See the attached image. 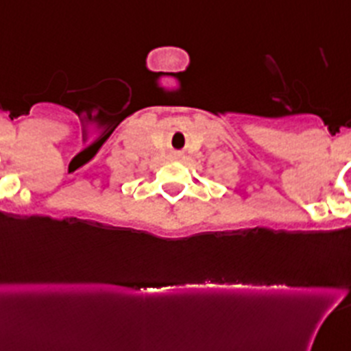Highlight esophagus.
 <instances>
[{
    "instance_id": "1",
    "label": "esophagus",
    "mask_w": 351,
    "mask_h": 351,
    "mask_svg": "<svg viewBox=\"0 0 351 351\" xmlns=\"http://www.w3.org/2000/svg\"><path fill=\"white\" fill-rule=\"evenodd\" d=\"M182 156V153H173V158H180Z\"/></svg>"
}]
</instances>
